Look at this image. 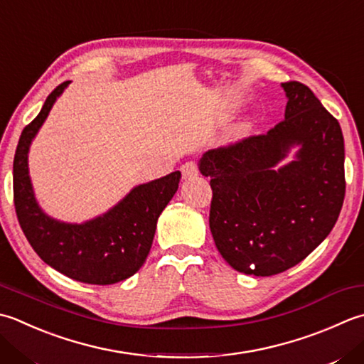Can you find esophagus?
Segmentation results:
<instances>
[{"mask_svg": "<svg viewBox=\"0 0 364 364\" xmlns=\"http://www.w3.org/2000/svg\"><path fill=\"white\" fill-rule=\"evenodd\" d=\"M181 173L184 180H191V178H196L198 175V168L196 162H186L181 166Z\"/></svg>", "mask_w": 364, "mask_h": 364, "instance_id": "obj_1", "label": "esophagus"}]
</instances>
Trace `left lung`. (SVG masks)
<instances>
[{
	"instance_id": "8db88e82",
	"label": "left lung",
	"mask_w": 364,
	"mask_h": 364,
	"mask_svg": "<svg viewBox=\"0 0 364 364\" xmlns=\"http://www.w3.org/2000/svg\"><path fill=\"white\" fill-rule=\"evenodd\" d=\"M284 121L265 135L210 149V230L240 273L273 276L295 267L328 237L346 194L344 137L338 119L306 85L281 83ZM294 147V159L283 161Z\"/></svg>"
}]
</instances>
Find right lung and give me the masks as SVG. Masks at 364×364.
<instances>
[{
	"label": "right lung",
	"mask_w": 364,
	"mask_h": 364,
	"mask_svg": "<svg viewBox=\"0 0 364 364\" xmlns=\"http://www.w3.org/2000/svg\"><path fill=\"white\" fill-rule=\"evenodd\" d=\"M70 82L56 87L20 135L14 156V203L21 230L36 254L56 272L85 284L109 286L135 274L153 245L158 218L172 200L181 173L139 184L104 215L82 224L48 216L36 200L28 153L50 110Z\"/></svg>",
	"instance_id": "1"
}]
</instances>
